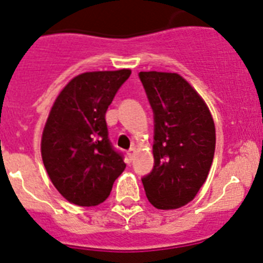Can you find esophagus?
<instances>
[{"label": "esophagus", "instance_id": "34e87169", "mask_svg": "<svg viewBox=\"0 0 263 263\" xmlns=\"http://www.w3.org/2000/svg\"><path fill=\"white\" fill-rule=\"evenodd\" d=\"M135 153H136V149H135V148H131V149H129V151H128V152H127V156H128V160H129V161L134 160Z\"/></svg>", "mask_w": 263, "mask_h": 263}]
</instances>
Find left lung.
I'll return each mask as SVG.
<instances>
[{"label": "left lung", "mask_w": 263, "mask_h": 263, "mask_svg": "<svg viewBox=\"0 0 263 263\" xmlns=\"http://www.w3.org/2000/svg\"><path fill=\"white\" fill-rule=\"evenodd\" d=\"M139 76L155 112V166L141 181L153 207L176 210L190 203L207 179L215 123L204 99L178 73Z\"/></svg>", "instance_id": "obj_1"}]
</instances>
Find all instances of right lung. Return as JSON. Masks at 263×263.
<instances>
[{
    "mask_svg": "<svg viewBox=\"0 0 263 263\" xmlns=\"http://www.w3.org/2000/svg\"><path fill=\"white\" fill-rule=\"evenodd\" d=\"M131 69L76 76L49 110L40 143L48 177L69 203L93 207L108 198L126 169L108 141L106 111Z\"/></svg>",
    "mask_w": 263,
    "mask_h": 263,
    "instance_id": "obj_1",
    "label": "right lung"
}]
</instances>
